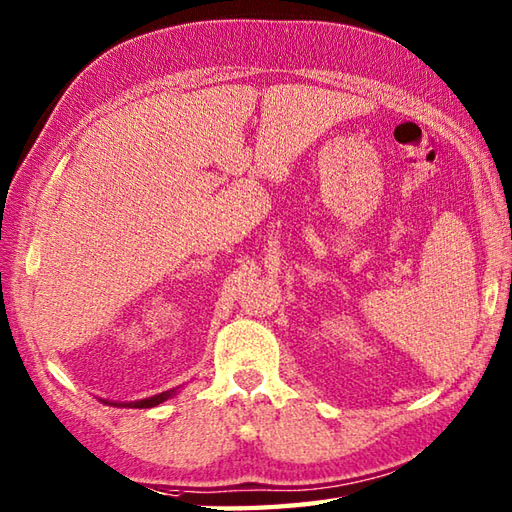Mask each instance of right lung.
<instances>
[{"label":"right lung","instance_id":"obj_1","mask_svg":"<svg viewBox=\"0 0 512 512\" xmlns=\"http://www.w3.org/2000/svg\"><path fill=\"white\" fill-rule=\"evenodd\" d=\"M177 392H179V388H173V390H166V392L146 396V399H140V401H129V403H124V401H107V399H98V401H102L105 405H113V407H138V410H146V407H155V405H160V403H164L168 399H173Z\"/></svg>","mask_w":512,"mask_h":512}]
</instances>
